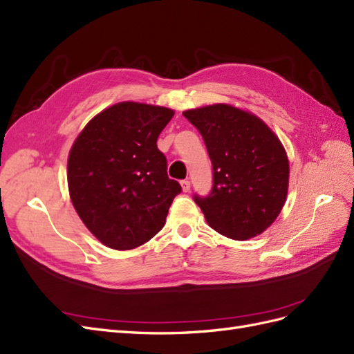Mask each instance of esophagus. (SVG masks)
<instances>
[{
	"mask_svg": "<svg viewBox=\"0 0 354 354\" xmlns=\"http://www.w3.org/2000/svg\"><path fill=\"white\" fill-rule=\"evenodd\" d=\"M180 185H181V189H183V192H189V190H190V181L189 180H181Z\"/></svg>",
	"mask_w": 354,
	"mask_h": 354,
	"instance_id": "1",
	"label": "esophagus"
}]
</instances>
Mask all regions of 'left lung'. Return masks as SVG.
<instances>
[{
  "instance_id": "8db88e82",
  "label": "left lung",
  "mask_w": 354,
  "mask_h": 354,
  "mask_svg": "<svg viewBox=\"0 0 354 354\" xmlns=\"http://www.w3.org/2000/svg\"><path fill=\"white\" fill-rule=\"evenodd\" d=\"M204 138L213 187L195 195L207 223L232 240L262 234L280 214L289 187V159L279 137L254 114L229 104L187 110Z\"/></svg>"
}]
</instances>
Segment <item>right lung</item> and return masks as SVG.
Listing matches in <instances>:
<instances>
[{"label":"right lung","instance_id":"right-lung-1","mask_svg":"<svg viewBox=\"0 0 354 354\" xmlns=\"http://www.w3.org/2000/svg\"><path fill=\"white\" fill-rule=\"evenodd\" d=\"M171 109L125 101L102 110L75 138L68 155L71 203L86 227L114 250H131L165 225L181 192L168 178L158 137Z\"/></svg>","mask_w":354,"mask_h":354}]
</instances>
